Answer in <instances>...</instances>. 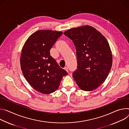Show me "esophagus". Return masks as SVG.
Wrapping results in <instances>:
<instances>
[{"label":"esophagus","mask_w":129,"mask_h":129,"mask_svg":"<svg viewBox=\"0 0 129 129\" xmlns=\"http://www.w3.org/2000/svg\"><path fill=\"white\" fill-rule=\"evenodd\" d=\"M64 69L65 70H66V71H67V72H68V71H69V70H68V68L67 67H64Z\"/></svg>","instance_id":"34e87169"}]
</instances>
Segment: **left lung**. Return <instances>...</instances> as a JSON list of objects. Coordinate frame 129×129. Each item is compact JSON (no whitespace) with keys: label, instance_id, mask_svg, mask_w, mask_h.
I'll use <instances>...</instances> for the list:
<instances>
[{"label":"left lung","instance_id":"8db88e82","mask_svg":"<svg viewBox=\"0 0 129 129\" xmlns=\"http://www.w3.org/2000/svg\"><path fill=\"white\" fill-rule=\"evenodd\" d=\"M76 48L77 69L73 77L82 90L91 91L105 81L111 70L112 55L106 38L89 25L74 27L64 32Z\"/></svg>","mask_w":129,"mask_h":129}]
</instances>
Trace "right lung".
<instances>
[{"label": "right lung", "instance_id": "right-lung-1", "mask_svg": "<svg viewBox=\"0 0 129 129\" xmlns=\"http://www.w3.org/2000/svg\"><path fill=\"white\" fill-rule=\"evenodd\" d=\"M62 32L39 30L27 39L22 50L20 66L26 81L36 91L48 94L58 88L68 75L50 55V51Z\"/></svg>", "mask_w": 129, "mask_h": 129}]
</instances>
